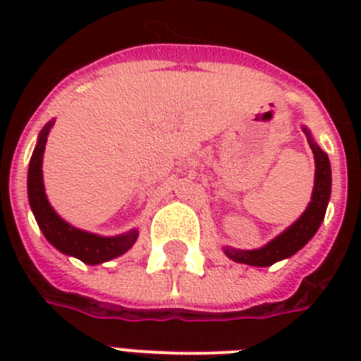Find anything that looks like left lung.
Returning <instances> with one entry per match:
<instances>
[{
  "label": "left lung",
  "instance_id": "obj_1",
  "mask_svg": "<svg viewBox=\"0 0 361 361\" xmlns=\"http://www.w3.org/2000/svg\"><path fill=\"white\" fill-rule=\"evenodd\" d=\"M305 135L309 138V146L313 149L314 164H317L313 197H311V202H309L307 209L303 212L302 217L290 228H286L281 236L275 238L274 241H269L268 245H264L262 249H257V251H240V249L226 247V257L232 258L234 262L249 264V266H260V268L262 266H271V264L279 262L283 258L292 257L294 252L300 251L314 236V232L319 231L320 223H322L326 215L328 200H330L331 169L330 159L314 144V140L309 135V130H305Z\"/></svg>",
  "mask_w": 361,
  "mask_h": 361
}]
</instances>
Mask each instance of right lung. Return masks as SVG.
<instances>
[{
	"instance_id": "obj_1",
	"label": "right lung",
	"mask_w": 361,
	"mask_h": 361,
	"mask_svg": "<svg viewBox=\"0 0 361 361\" xmlns=\"http://www.w3.org/2000/svg\"><path fill=\"white\" fill-rule=\"evenodd\" d=\"M52 123H48L41 130L39 142H37L33 155L30 161V170H27V195H30V206L35 215L37 225L41 226L42 234L56 249H59L65 255L80 258L86 264H101L110 258H116L129 251L133 243L136 241L138 232L130 231L127 234L114 238H103L90 234V232L78 231L75 226L67 225L61 217L48 204L47 195H44V185H42V153H44V144H47L48 130Z\"/></svg>"
}]
</instances>
